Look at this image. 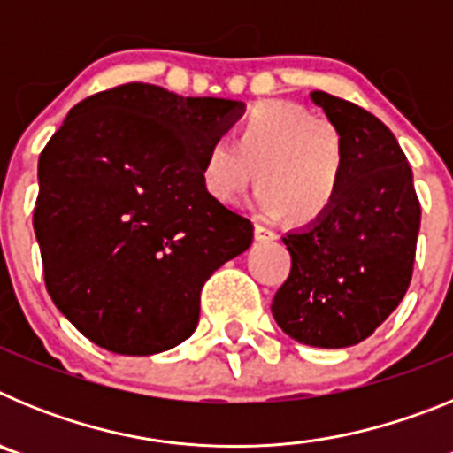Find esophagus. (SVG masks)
I'll return each mask as SVG.
<instances>
[{
  "mask_svg": "<svg viewBox=\"0 0 453 453\" xmlns=\"http://www.w3.org/2000/svg\"><path fill=\"white\" fill-rule=\"evenodd\" d=\"M256 240H261V242H270V240L276 238V234L272 229H267V226H263V224H256Z\"/></svg>",
  "mask_w": 453,
  "mask_h": 453,
  "instance_id": "esophagus-1",
  "label": "esophagus"
}]
</instances>
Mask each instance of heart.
I'll return each instance as SVG.
<instances>
[{
    "label": "heart",
    "mask_w": 453,
    "mask_h": 453,
    "mask_svg": "<svg viewBox=\"0 0 453 453\" xmlns=\"http://www.w3.org/2000/svg\"><path fill=\"white\" fill-rule=\"evenodd\" d=\"M345 167V145L329 119L297 104L267 102L251 111L235 145L224 135L211 140L202 181L218 202L235 203L256 179L263 215L313 224L338 202Z\"/></svg>",
    "instance_id": "b5f03b06"
}]
</instances>
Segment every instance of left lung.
<instances>
[{
	"mask_svg": "<svg viewBox=\"0 0 453 453\" xmlns=\"http://www.w3.org/2000/svg\"><path fill=\"white\" fill-rule=\"evenodd\" d=\"M345 145V181L322 219L283 238L292 267L272 299L283 334L324 349L370 338L411 286L419 199L406 156L365 108L315 90Z\"/></svg>",
	"mask_w": 453,
	"mask_h": 453,
	"instance_id": "1",
	"label": "left lung"
}]
</instances>
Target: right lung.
Wrapping results in <instances>:
<instances>
[{
  "instance_id": "add662e5",
  "label": "right lung",
  "mask_w": 453,
  "mask_h": 453,
  "mask_svg": "<svg viewBox=\"0 0 453 453\" xmlns=\"http://www.w3.org/2000/svg\"><path fill=\"white\" fill-rule=\"evenodd\" d=\"M245 104L122 83L67 113L38 161L34 229L56 308L113 354L172 349L202 288L254 224L203 188L202 163Z\"/></svg>"
}]
</instances>
